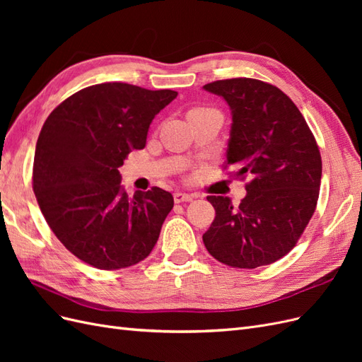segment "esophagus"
I'll use <instances>...</instances> for the list:
<instances>
[{"label":"esophagus","instance_id":"esophagus-1","mask_svg":"<svg viewBox=\"0 0 362 362\" xmlns=\"http://www.w3.org/2000/svg\"><path fill=\"white\" fill-rule=\"evenodd\" d=\"M173 201H175V204H181V202H190V201H193V194L177 192V193H173Z\"/></svg>","mask_w":362,"mask_h":362}]
</instances>
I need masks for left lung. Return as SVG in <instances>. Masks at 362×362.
I'll return each instance as SVG.
<instances>
[{
	"instance_id": "8db88e82",
	"label": "left lung",
	"mask_w": 362,
	"mask_h": 362,
	"mask_svg": "<svg viewBox=\"0 0 362 362\" xmlns=\"http://www.w3.org/2000/svg\"><path fill=\"white\" fill-rule=\"evenodd\" d=\"M231 108L225 168L245 180L246 196H206L216 217L202 235L206 250L226 266L255 269L296 246L315 211L322 157L299 108L276 86L254 78L204 86Z\"/></svg>"
}]
</instances>
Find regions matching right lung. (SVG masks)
I'll return each mask as SVG.
<instances>
[{"mask_svg": "<svg viewBox=\"0 0 362 362\" xmlns=\"http://www.w3.org/2000/svg\"><path fill=\"white\" fill-rule=\"evenodd\" d=\"M175 90L103 83L57 105L37 139L33 190L52 233L96 269L134 266L154 249L173 196L158 187L128 196L119 168L144 149L156 115Z\"/></svg>", "mask_w": 362, "mask_h": 362, "instance_id": "obj_1", "label": "right lung"}]
</instances>
